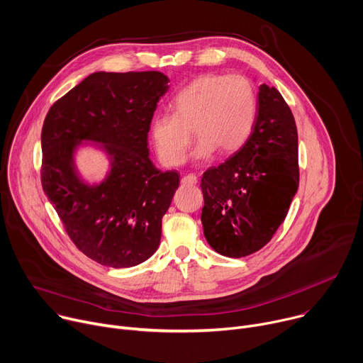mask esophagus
<instances>
[{"label": "esophagus", "instance_id": "34e87169", "mask_svg": "<svg viewBox=\"0 0 363 363\" xmlns=\"http://www.w3.org/2000/svg\"><path fill=\"white\" fill-rule=\"evenodd\" d=\"M182 185H195L196 184V177L195 175H186L181 179Z\"/></svg>", "mask_w": 363, "mask_h": 363}]
</instances>
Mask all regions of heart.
Here are the masks:
<instances>
[{
  "mask_svg": "<svg viewBox=\"0 0 363 363\" xmlns=\"http://www.w3.org/2000/svg\"><path fill=\"white\" fill-rule=\"evenodd\" d=\"M171 113L150 122V140L162 165L174 168L185 161L192 133L199 139L192 158L206 161L218 150L237 152L248 139L255 118V94L242 76L203 74L181 89L169 103Z\"/></svg>",
  "mask_w": 363,
  "mask_h": 363,
  "instance_id": "heart-1",
  "label": "heart"
}]
</instances>
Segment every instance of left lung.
<instances>
[{
    "label": "left lung",
    "instance_id": "8db88e82",
    "mask_svg": "<svg viewBox=\"0 0 363 363\" xmlns=\"http://www.w3.org/2000/svg\"><path fill=\"white\" fill-rule=\"evenodd\" d=\"M298 139L293 113L276 87H258L252 132L201 181V221L208 244L240 258L263 248L284 221L298 188Z\"/></svg>",
    "mask_w": 363,
    "mask_h": 363
}]
</instances>
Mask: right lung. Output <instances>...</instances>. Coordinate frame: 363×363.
Returning a JSON list of instances; mask_svg holds the SVG:
<instances>
[{"instance_id": "right-lung-1", "label": "right lung", "mask_w": 363, "mask_h": 363, "mask_svg": "<svg viewBox=\"0 0 363 363\" xmlns=\"http://www.w3.org/2000/svg\"><path fill=\"white\" fill-rule=\"evenodd\" d=\"M168 83L161 72H96L59 99L44 119V194L76 247L101 266L133 267L160 247L162 217L179 175L152 164L147 132ZM82 141H91L110 158V172L99 184L83 182L75 168Z\"/></svg>"}]
</instances>
